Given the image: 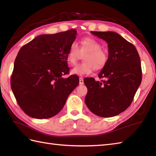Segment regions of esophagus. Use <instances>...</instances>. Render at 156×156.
Masks as SVG:
<instances>
[{
	"label": "esophagus",
	"mask_w": 156,
	"mask_h": 156,
	"mask_svg": "<svg viewBox=\"0 0 156 156\" xmlns=\"http://www.w3.org/2000/svg\"><path fill=\"white\" fill-rule=\"evenodd\" d=\"M79 84H80V85L84 84V80H83V78H79Z\"/></svg>",
	"instance_id": "esophagus-1"
}]
</instances>
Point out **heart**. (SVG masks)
Listing matches in <instances>:
<instances>
[{
  "label": "heart",
  "instance_id": "b5f03b06",
  "mask_svg": "<svg viewBox=\"0 0 156 156\" xmlns=\"http://www.w3.org/2000/svg\"><path fill=\"white\" fill-rule=\"evenodd\" d=\"M102 45L97 39L85 37L80 41L79 47L75 42L69 46L67 54V61L70 65H74L83 55L84 62L75 66L72 69L73 74L83 76L90 74L94 69L99 71L107 66L108 55L107 51L102 49Z\"/></svg>",
  "mask_w": 156,
  "mask_h": 156
}]
</instances>
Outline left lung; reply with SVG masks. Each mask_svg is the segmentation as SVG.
<instances>
[{
	"label": "left lung",
	"mask_w": 156,
	"mask_h": 156,
	"mask_svg": "<svg viewBox=\"0 0 156 156\" xmlns=\"http://www.w3.org/2000/svg\"><path fill=\"white\" fill-rule=\"evenodd\" d=\"M108 44V60L98 74L101 81L84 79L88 88L85 103L92 112L102 117L120 114L131 105L140 87L142 71L135 46L112 31H91Z\"/></svg>",
	"instance_id": "1"
}]
</instances>
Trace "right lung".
Returning <instances> with one entry per match:
<instances>
[{"instance_id":"1","label":"right lung","mask_w":156,"mask_h":156,"mask_svg":"<svg viewBox=\"0 0 156 156\" xmlns=\"http://www.w3.org/2000/svg\"><path fill=\"white\" fill-rule=\"evenodd\" d=\"M76 30L36 37L20 49L11 86L19 107L29 117L48 119L60 111L79 84L77 75L67 78V54Z\"/></svg>"}]
</instances>
